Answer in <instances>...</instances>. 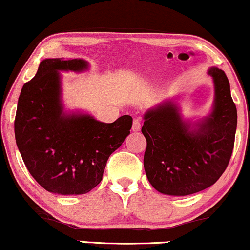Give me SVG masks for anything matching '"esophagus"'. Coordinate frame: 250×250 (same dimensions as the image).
<instances>
[{
	"mask_svg": "<svg viewBox=\"0 0 250 250\" xmlns=\"http://www.w3.org/2000/svg\"><path fill=\"white\" fill-rule=\"evenodd\" d=\"M132 131H140L141 130V122L138 119H135L132 121Z\"/></svg>",
	"mask_w": 250,
	"mask_h": 250,
	"instance_id": "34e87169",
	"label": "esophagus"
}]
</instances>
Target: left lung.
I'll use <instances>...</instances> for the list:
<instances>
[{
  "label": "left lung",
  "mask_w": 250,
  "mask_h": 250,
  "mask_svg": "<svg viewBox=\"0 0 250 250\" xmlns=\"http://www.w3.org/2000/svg\"><path fill=\"white\" fill-rule=\"evenodd\" d=\"M208 74L213 81L214 99L207 116L185 119L175 100H164L144 114V169L148 182L162 194L187 196L204 190L229 165L236 107L225 72L211 67Z\"/></svg>",
  "instance_id": "1"
}]
</instances>
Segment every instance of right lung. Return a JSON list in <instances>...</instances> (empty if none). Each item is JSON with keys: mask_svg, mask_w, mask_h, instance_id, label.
I'll list each match as a JSON object with an SVG mask.
<instances>
[{"mask_svg": "<svg viewBox=\"0 0 250 250\" xmlns=\"http://www.w3.org/2000/svg\"><path fill=\"white\" fill-rule=\"evenodd\" d=\"M88 69L83 59H45L18 98L15 137L30 174L47 191L86 194L102 181L107 160L130 134L132 118L112 123L67 112L60 71Z\"/></svg>", "mask_w": 250, "mask_h": 250, "instance_id": "1", "label": "right lung"}]
</instances>
